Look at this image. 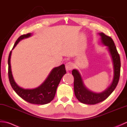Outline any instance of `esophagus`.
Here are the masks:
<instances>
[{"label": "esophagus", "mask_w": 127, "mask_h": 127, "mask_svg": "<svg viewBox=\"0 0 127 127\" xmlns=\"http://www.w3.org/2000/svg\"><path fill=\"white\" fill-rule=\"evenodd\" d=\"M74 64L71 62H69L65 64V68L67 71H71L73 69Z\"/></svg>", "instance_id": "1"}]
</instances>
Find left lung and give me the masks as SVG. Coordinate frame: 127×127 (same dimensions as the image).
<instances>
[{"label": "left lung", "mask_w": 127, "mask_h": 127, "mask_svg": "<svg viewBox=\"0 0 127 127\" xmlns=\"http://www.w3.org/2000/svg\"><path fill=\"white\" fill-rule=\"evenodd\" d=\"M99 34L101 36V42L105 46H108L107 48L111 56L114 68V80L111 86L104 92L100 93H94L85 87L79 72L76 69L72 70V74L74 78L75 95L79 101L86 104H96L105 100L115 90L120 79L121 71L120 57L115 43L110 36L106 35L103 33H100Z\"/></svg>", "instance_id": "left-lung-1"}]
</instances>
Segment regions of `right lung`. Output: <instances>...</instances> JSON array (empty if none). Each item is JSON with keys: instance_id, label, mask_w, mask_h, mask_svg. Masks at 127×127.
<instances>
[{"instance_id": "1", "label": "right lung", "mask_w": 127, "mask_h": 127, "mask_svg": "<svg viewBox=\"0 0 127 127\" xmlns=\"http://www.w3.org/2000/svg\"><path fill=\"white\" fill-rule=\"evenodd\" d=\"M31 33H28L20 36L16 40L12 50L15 47L20 40L31 36ZM11 52V51L8 58V75L10 85L13 90L21 98L29 103L39 105L49 103L53 99L59 83L62 77L66 73L64 64L53 68L44 83L39 87L32 90H25L18 86L13 80L10 64Z\"/></svg>"}]
</instances>
